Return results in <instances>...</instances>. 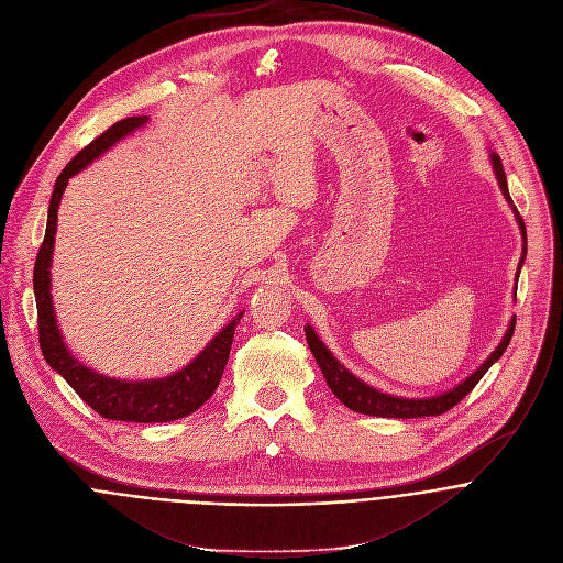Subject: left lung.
<instances>
[{
    "label": "left lung",
    "mask_w": 563,
    "mask_h": 563,
    "mask_svg": "<svg viewBox=\"0 0 563 563\" xmlns=\"http://www.w3.org/2000/svg\"><path fill=\"white\" fill-rule=\"evenodd\" d=\"M490 162H493V170H495V177L499 181V188L504 192V197L508 199L512 212H515V219L519 223V231H521V238H523V255L519 260V268H517V277H519V271H521V264H523V257H526V227H523V219L519 214V210L515 208L512 199H510V192H508V181H506V173H504V166H501V159L497 153H490ZM517 290V288H515ZM517 297V292H515ZM306 342H308V349L310 353L314 355L323 377H325V384L328 388L332 390V395L340 399L342 404H346L351 410L355 412H362V415H373V417H395V419H412V417H432V415H441L445 410H451L453 406H457L477 384L479 379L486 375V371L504 355V351L508 349L510 344V336L515 332V319H510V325L504 334V340L499 342V346L488 355V360L471 375L466 377L462 384H457L453 390L448 393H441V395H434V397H421V399H408V397H397V395H388V393H382L373 386H368L366 382H362L360 377H355L344 364L336 362V357L323 346V342L317 336V332L312 330V325H306Z\"/></svg>",
    "instance_id": "1"
}]
</instances>
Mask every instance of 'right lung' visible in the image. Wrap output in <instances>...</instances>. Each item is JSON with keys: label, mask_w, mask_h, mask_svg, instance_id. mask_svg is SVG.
I'll return each instance as SVG.
<instances>
[{"label": "right lung", "mask_w": 563, "mask_h": 563, "mask_svg": "<svg viewBox=\"0 0 563 563\" xmlns=\"http://www.w3.org/2000/svg\"><path fill=\"white\" fill-rule=\"evenodd\" d=\"M146 122L148 118L142 115V118H126L118 124H112L106 133H101L86 148H81L68 162V166L59 173L53 197H51V206H48L46 235L35 260L33 288H35V301H37L40 346L51 368L57 371L68 382V386L95 412H99L106 419L135 421V423H162V421L181 419L195 412L203 401L210 399V395L219 386L223 368H227L235 328L244 312L233 317V321H229L227 328H221L208 342V346L186 368L162 379L126 382V379H115V377L95 373L73 357L68 346L64 344L62 330L57 325L53 295H51V262H53L55 233H57V210H59L62 195L68 186V179L79 170H84L101 153L115 146L120 140L142 129Z\"/></svg>", "instance_id": "add662e5"}]
</instances>
